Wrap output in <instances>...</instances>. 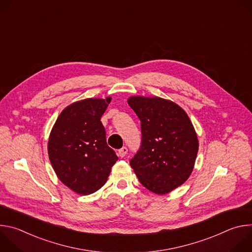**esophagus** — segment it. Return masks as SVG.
I'll use <instances>...</instances> for the list:
<instances>
[{"label":"esophagus","mask_w":252,"mask_h":252,"mask_svg":"<svg viewBox=\"0 0 252 252\" xmlns=\"http://www.w3.org/2000/svg\"><path fill=\"white\" fill-rule=\"evenodd\" d=\"M126 154H127V149H126V147H124V148H122L121 150H119V153H118L119 157H121V158L126 157Z\"/></svg>","instance_id":"obj_1"}]
</instances>
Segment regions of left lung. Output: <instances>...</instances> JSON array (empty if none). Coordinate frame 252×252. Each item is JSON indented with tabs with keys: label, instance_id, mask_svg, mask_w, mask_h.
Here are the masks:
<instances>
[{
	"label": "left lung",
	"instance_id": "obj_1",
	"mask_svg": "<svg viewBox=\"0 0 252 252\" xmlns=\"http://www.w3.org/2000/svg\"><path fill=\"white\" fill-rule=\"evenodd\" d=\"M127 102L141 127V145L130 166L146 189L168 193L192 172L198 152L194 127L187 113L171 100L136 95Z\"/></svg>",
	"mask_w": 252,
	"mask_h": 252
}]
</instances>
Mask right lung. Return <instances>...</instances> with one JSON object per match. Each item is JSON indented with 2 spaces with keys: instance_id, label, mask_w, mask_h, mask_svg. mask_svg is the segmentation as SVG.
I'll list each match as a JSON object with an SVG mask.
<instances>
[{
  "instance_id": "obj_1",
  "label": "right lung",
  "mask_w": 252,
  "mask_h": 252,
  "mask_svg": "<svg viewBox=\"0 0 252 252\" xmlns=\"http://www.w3.org/2000/svg\"><path fill=\"white\" fill-rule=\"evenodd\" d=\"M112 97L86 98L69 104L57 119L48 142L49 158L60 181L88 195L98 190L118 160L106 145L100 118Z\"/></svg>"
}]
</instances>
